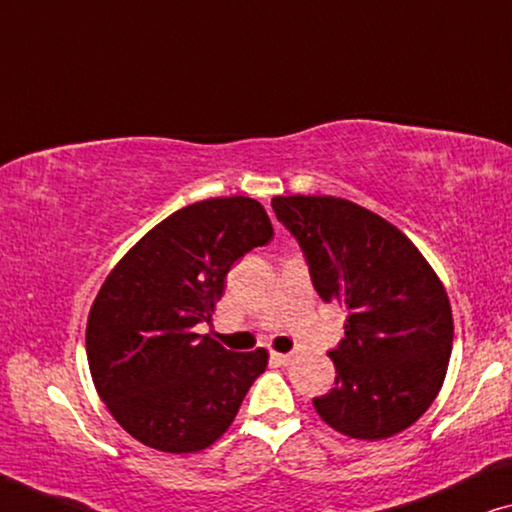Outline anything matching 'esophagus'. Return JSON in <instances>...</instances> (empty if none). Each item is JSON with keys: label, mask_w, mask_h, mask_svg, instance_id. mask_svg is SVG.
Returning a JSON list of instances; mask_svg holds the SVG:
<instances>
[{"label": "esophagus", "mask_w": 512, "mask_h": 512, "mask_svg": "<svg viewBox=\"0 0 512 512\" xmlns=\"http://www.w3.org/2000/svg\"><path fill=\"white\" fill-rule=\"evenodd\" d=\"M271 359H273V362H276V364L287 366V364H290L292 359H294V355H292V352H271Z\"/></svg>", "instance_id": "1"}]
</instances>
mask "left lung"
I'll return each instance as SVG.
<instances>
[{
    "label": "left lung",
    "mask_w": 512,
    "mask_h": 512,
    "mask_svg": "<svg viewBox=\"0 0 512 512\" xmlns=\"http://www.w3.org/2000/svg\"><path fill=\"white\" fill-rule=\"evenodd\" d=\"M297 239L315 292L348 308L345 338L329 350L334 387L313 399L331 429L380 441L408 429L441 390L452 352L445 287L397 227L336 197H273Z\"/></svg>",
    "instance_id": "left-lung-1"
}]
</instances>
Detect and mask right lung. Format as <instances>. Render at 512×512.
<instances>
[{"label":"right lung","instance_id":"1","mask_svg":"<svg viewBox=\"0 0 512 512\" xmlns=\"http://www.w3.org/2000/svg\"><path fill=\"white\" fill-rule=\"evenodd\" d=\"M271 239L259 201L206 199L150 229L109 273L85 350L99 397L136 441L199 452L234 422L269 355L227 350L194 327L211 322L236 259Z\"/></svg>","mask_w":512,"mask_h":512}]
</instances>
